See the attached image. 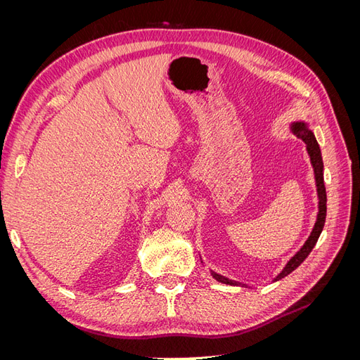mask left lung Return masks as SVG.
<instances>
[{
	"label": "left lung",
	"instance_id": "obj_1",
	"mask_svg": "<svg viewBox=\"0 0 360 360\" xmlns=\"http://www.w3.org/2000/svg\"><path fill=\"white\" fill-rule=\"evenodd\" d=\"M291 130L294 134L297 135V138H300L304 144H307V150L308 155L311 159V165L314 168V176H315V184H317V193H319V214H317V221H315V225L311 231V236L308 237V240L304 242V245L300 248V250H297V254L291 257V259L287 263V266L282 269L281 274L274 279V281H279L282 278H285L287 275H290L292 270H296L307 257L311 254V250L314 249L315 243H317L319 237L323 231V226L326 222V202H328V197H326V188H324V177H323V159H321V150L319 147L317 139H315L312 130H309L308 124L303 122H296L291 124ZM212 276L222 282V284H228V285H240V282H236L228 279L216 271H212Z\"/></svg>",
	"mask_w": 360,
	"mask_h": 360
}]
</instances>
